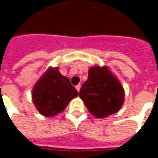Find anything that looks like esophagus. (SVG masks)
<instances>
[{
    "label": "esophagus",
    "instance_id": "esophagus-1",
    "mask_svg": "<svg viewBox=\"0 0 158 158\" xmlns=\"http://www.w3.org/2000/svg\"><path fill=\"white\" fill-rule=\"evenodd\" d=\"M80 87H81V84H78L77 86H75V88H76V90H77L78 91H79V90H80Z\"/></svg>",
    "mask_w": 158,
    "mask_h": 158
}]
</instances>
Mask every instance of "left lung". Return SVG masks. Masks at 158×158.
<instances>
[{"instance_id": "1", "label": "left lung", "mask_w": 158, "mask_h": 158, "mask_svg": "<svg viewBox=\"0 0 158 158\" xmlns=\"http://www.w3.org/2000/svg\"><path fill=\"white\" fill-rule=\"evenodd\" d=\"M79 97L90 114L102 118L118 111L124 102V90L107 68L96 66L89 70Z\"/></svg>"}]
</instances>
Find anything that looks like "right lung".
I'll list each match as a JSON object with an SVG mask.
<instances>
[{"label": "right lung", "instance_id": "1", "mask_svg": "<svg viewBox=\"0 0 158 158\" xmlns=\"http://www.w3.org/2000/svg\"><path fill=\"white\" fill-rule=\"evenodd\" d=\"M32 100L41 114L52 117L64 110L72 98L79 95L68 78L57 68H49L32 90Z\"/></svg>", "mask_w": 158, "mask_h": 158}]
</instances>
